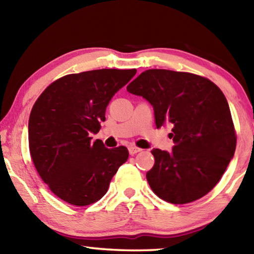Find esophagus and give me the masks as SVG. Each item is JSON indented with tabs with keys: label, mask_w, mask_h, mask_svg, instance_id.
I'll list each match as a JSON object with an SVG mask.
<instances>
[{
	"label": "esophagus",
	"mask_w": 254,
	"mask_h": 254,
	"mask_svg": "<svg viewBox=\"0 0 254 254\" xmlns=\"http://www.w3.org/2000/svg\"><path fill=\"white\" fill-rule=\"evenodd\" d=\"M141 151V149L140 148H136V147H134V145H131L130 148H128V152H130V154H135V153H137V152H140Z\"/></svg>",
	"instance_id": "1"
}]
</instances>
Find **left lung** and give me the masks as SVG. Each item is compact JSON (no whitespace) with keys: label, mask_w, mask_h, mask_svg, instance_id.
Returning a JSON list of instances; mask_svg holds the SVG:
<instances>
[{"label":"left lung","mask_w":254,"mask_h":254,"mask_svg":"<svg viewBox=\"0 0 254 254\" xmlns=\"http://www.w3.org/2000/svg\"><path fill=\"white\" fill-rule=\"evenodd\" d=\"M153 107L157 128L173 126V151L152 149L147 180L154 194L187 204L215 187L233 158L236 136L224 94L209 79L167 69L143 71L127 85Z\"/></svg>","instance_id":"1"}]
</instances>
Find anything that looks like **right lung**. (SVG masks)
I'll return each mask as SVG.
<instances>
[{
    "mask_svg": "<svg viewBox=\"0 0 254 254\" xmlns=\"http://www.w3.org/2000/svg\"><path fill=\"white\" fill-rule=\"evenodd\" d=\"M136 69H97L70 74L47 87L29 119V149L34 167L50 190L71 205L101 199L119 167L127 160L126 147L107 149L92 142L111 98Z\"/></svg>",
    "mask_w": 254,
    "mask_h": 254,
    "instance_id": "1",
    "label": "right lung"
}]
</instances>
